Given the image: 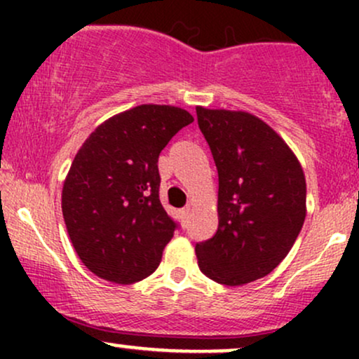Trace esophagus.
Masks as SVG:
<instances>
[{
    "label": "esophagus",
    "instance_id": "obj_1",
    "mask_svg": "<svg viewBox=\"0 0 359 359\" xmlns=\"http://www.w3.org/2000/svg\"><path fill=\"white\" fill-rule=\"evenodd\" d=\"M189 214H191V208H184L182 211H180V216H182V221L184 222L189 219Z\"/></svg>",
    "mask_w": 359,
    "mask_h": 359
}]
</instances>
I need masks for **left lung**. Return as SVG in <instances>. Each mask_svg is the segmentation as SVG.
I'll return each mask as SVG.
<instances>
[{"instance_id": "left-lung-1", "label": "left lung", "mask_w": 359, "mask_h": 359, "mask_svg": "<svg viewBox=\"0 0 359 359\" xmlns=\"http://www.w3.org/2000/svg\"><path fill=\"white\" fill-rule=\"evenodd\" d=\"M197 123L217 168V231L197 243L205 277L253 282L280 265L306 219V177L273 128L246 111L197 106Z\"/></svg>"}]
</instances>
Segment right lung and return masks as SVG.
I'll return each mask as SVG.
<instances>
[{
	"mask_svg": "<svg viewBox=\"0 0 359 359\" xmlns=\"http://www.w3.org/2000/svg\"><path fill=\"white\" fill-rule=\"evenodd\" d=\"M192 121L182 108L142 104L106 119L82 143L62 189V214L94 275L130 285L160 265L177 224L160 204L156 163Z\"/></svg>",
	"mask_w": 359,
	"mask_h": 359,
	"instance_id": "right-lung-1",
	"label": "right lung"
}]
</instances>
